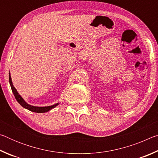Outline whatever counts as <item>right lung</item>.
I'll list each match as a JSON object with an SVG mask.
<instances>
[{
    "mask_svg": "<svg viewBox=\"0 0 158 158\" xmlns=\"http://www.w3.org/2000/svg\"><path fill=\"white\" fill-rule=\"evenodd\" d=\"M9 81H10V86H11V89L12 90V93L15 95L16 100H17L18 102L19 103L23 108L27 109L28 110H30L33 112H36V113H44V112L49 111L52 109H53L57 105H58V103L56 104V105H53L52 106H31L30 105H28V104L26 103V102L23 100V99L21 98V96L19 94L17 90H16V89L14 87V85H13L11 77H10V74H9Z\"/></svg>",
    "mask_w": 158,
    "mask_h": 158,
    "instance_id": "obj_1",
    "label": "right lung"
}]
</instances>
